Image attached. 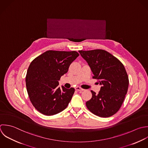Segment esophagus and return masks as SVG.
Returning <instances> with one entry per match:
<instances>
[{
  "label": "esophagus",
  "mask_w": 148,
  "mask_h": 148,
  "mask_svg": "<svg viewBox=\"0 0 148 148\" xmlns=\"http://www.w3.org/2000/svg\"><path fill=\"white\" fill-rule=\"evenodd\" d=\"M75 89L76 90H77V91H80V92H82V91L84 90V89H82V88H80V87H79V86L76 87V88H75Z\"/></svg>",
  "instance_id": "34e87169"
}]
</instances>
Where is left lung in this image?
Masks as SVG:
<instances>
[{"label":"left lung","instance_id":"obj_1","mask_svg":"<svg viewBox=\"0 0 148 148\" xmlns=\"http://www.w3.org/2000/svg\"><path fill=\"white\" fill-rule=\"evenodd\" d=\"M78 52L90 67L93 78L101 85L99 93L91 90L92 97L86 103L88 109L100 117L111 116L120 109L128 90L129 78L123 64L105 50Z\"/></svg>","mask_w":148,"mask_h":148}]
</instances>
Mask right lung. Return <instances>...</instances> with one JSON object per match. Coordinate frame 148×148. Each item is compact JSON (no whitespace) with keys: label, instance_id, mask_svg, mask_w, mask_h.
<instances>
[{"label":"right lung","instance_id":"right-lung-1","mask_svg":"<svg viewBox=\"0 0 148 148\" xmlns=\"http://www.w3.org/2000/svg\"><path fill=\"white\" fill-rule=\"evenodd\" d=\"M78 56L76 51L49 50L30 64L26 76L27 92L33 106L42 114H57L69 105L75 89L58 87L59 81Z\"/></svg>","mask_w":148,"mask_h":148}]
</instances>
